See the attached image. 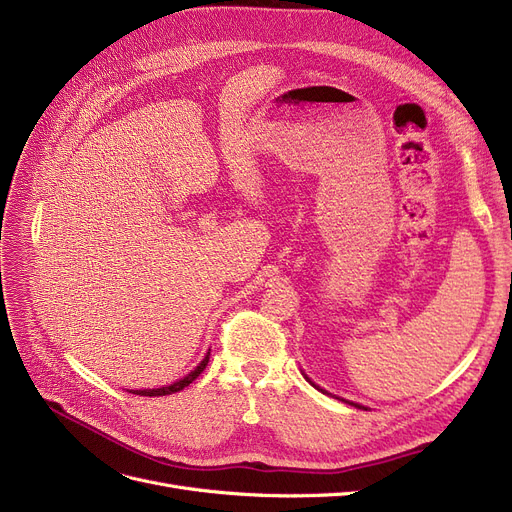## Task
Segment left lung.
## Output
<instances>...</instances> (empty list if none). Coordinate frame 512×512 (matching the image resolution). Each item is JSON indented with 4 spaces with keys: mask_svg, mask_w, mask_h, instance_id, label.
<instances>
[{
    "mask_svg": "<svg viewBox=\"0 0 512 512\" xmlns=\"http://www.w3.org/2000/svg\"><path fill=\"white\" fill-rule=\"evenodd\" d=\"M307 381H309V379H307ZM309 383H311V381H309ZM311 385H314V383H311ZM314 387H316V385H314ZM316 389H320V387H316ZM351 406H355V408H362V406H358V404H351ZM364 410H366V408H364Z\"/></svg>",
    "mask_w": 512,
    "mask_h": 512,
    "instance_id": "8db88e82",
    "label": "left lung"
}]
</instances>
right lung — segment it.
<instances>
[{
    "label": "right lung",
    "mask_w": 512,
    "mask_h": 512,
    "mask_svg": "<svg viewBox=\"0 0 512 512\" xmlns=\"http://www.w3.org/2000/svg\"><path fill=\"white\" fill-rule=\"evenodd\" d=\"M207 364H209V353L205 355V360L198 364L188 376H184L182 381H175L173 385H169V387H161V389H142V391H131V393H136V395H146V397H159V395H171V393H177V391H182L184 387H188L194 379H198V374H201L205 368H207Z\"/></svg>",
    "instance_id": "add662e5"
}]
</instances>
